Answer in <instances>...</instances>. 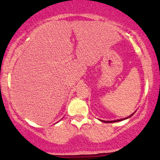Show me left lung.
<instances>
[{
    "label": "left lung",
    "mask_w": 160,
    "mask_h": 160,
    "mask_svg": "<svg viewBox=\"0 0 160 160\" xmlns=\"http://www.w3.org/2000/svg\"><path fill=\"white\" fill-rule=\"evenodd\" d=\"M135 113V111L133 113H132V114L131 115H130L129 116V117H126V118H124V119H117V120H113V121H104V120H100V121L101 122H105V123H112V122H120V121H122V120H124V119H128V118H130V117H132V116L134 114V113Z\"/></svg>",
    "instance_id": "1"
}]
</instances>
